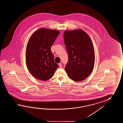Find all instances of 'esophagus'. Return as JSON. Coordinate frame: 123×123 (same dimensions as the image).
Returning <instances> with one entry per match:
<instances>
[{"label":"esophagus","mask_w":123,"mask_h":123,"mask_svg":"<svg viewBox=\"0 0 123 123\" xmlns=\"http://www.w3.org/2000/svg\"><path fill=\"white\" fill-rule=\"evenodd\" d=\"M58 65H59V67L60 68H62V65L61 63H59V64H58Z\"/></svg>","instance_id":"obj_1"}]
</instances>
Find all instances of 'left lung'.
Returning <instances> with one entry per match:
<instances>
[{
	"label": "left lung",
	"instance_id": "left-lung-1",
	"mask_svg": "<svg viewBox=\"0 0 123 123\" xmlns=\"http://www.w3.org/2000/svg\"><path fill=\"white\" fill-rule=\"evenodd\" d=\"M64 40L68 56L65 71L73 81H82L91 74L94 67L95 54L92 40L81 29L65 31Z\"/></svg>",
	"mask_w": 123,
	"mask_h": 123
}]
</instances>
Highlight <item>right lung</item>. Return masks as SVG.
I'll list each match as a JSON object with an SVG mask.
<instances>
[{"label":"right lung","mask_w":123,"mask_h":123,"mask_svg":"<svg viewBox=\"0 0 123 123\" xmlns=\"http://www.w3.org/2000/svg\"><path fill=\"white\" fill-rule=\"evenodd\" d=\"M59 31L41 28L32 34L27 45L26 63L31 75L41 80L51 78L58 67L50 48Z\"/></svg>","instance_id":"add662e5"}]
</instances>
